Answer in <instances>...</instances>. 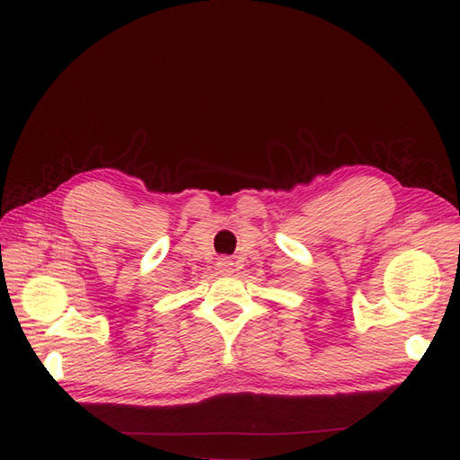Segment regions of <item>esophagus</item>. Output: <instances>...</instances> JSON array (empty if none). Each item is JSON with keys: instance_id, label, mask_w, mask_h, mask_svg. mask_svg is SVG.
I'll list each match as a JSON object with an SVG mask.
<instances>
[{"instance_id": "obj_1", "label": "esophagus", "mask_w": 460, "mask_h": 460, "mask_svg": "<svg viewBox=\"0 0 460 460\" xmlns=\"http://www.w3.org/2000/svg\"><path fill=\"white\" fill-rule=\"evenodd\" d=\"M217 270L223 272V275H229V272L235 270V262L227 259V257H223V259L217 261Z\"/></svg>"}]
</instances>
